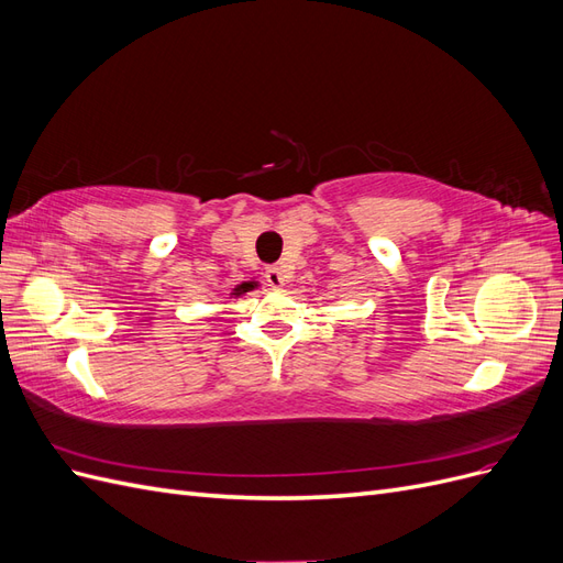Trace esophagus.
Returning a JSON list of instances; mask_svg holds the SVG:
<instances>
[{"label": "esophagus", "instance_id": "esophagus-1", "mask_svg": "<svg viewBox=\"0 0 563 563\" xmlns=\"http://www.w3.org/2000/svg\"><path fill=\"white\" fill-rule=\"evenodd\" d=\"M265 279L272 288H284L286 282H288V275L279 267V265H272L265 269Z\"/></svg>", "mask_w": 563, "mask_h": 563}]
</instances>
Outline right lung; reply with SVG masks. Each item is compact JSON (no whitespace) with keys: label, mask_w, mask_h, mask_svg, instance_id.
<instances>
[{"label":"right lung","mask_w":563,"mask_h":563,"mask_svg":"<svg viewBox=\"0 0 563 563\" xmlns=\"http://www.w3.org/2000/svg\"><path fill=\"white\" fill-rule=\"evenodd\" d=\"M258 286V282H244V284H240L236 288H232V298H240V296H244V294H249V291H253V288Z\"/></svg>","instance_id":"1"}]
</instances>
